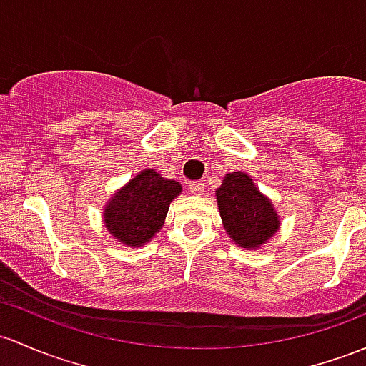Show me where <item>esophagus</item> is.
I'll return each instance as SVG.
<instances>
[{"label":"esophagus","instance_id":"1","mask_svg":"<svg viewBox=\"0 0 366 366\" xmlns=\"http://www.w3.org/2000/svg\"><path fill=\"white\" fill-rule=\"evenodd\" d=\"M204 188H206V184L202 182H192L188 184V190H190L192 195H200L204 192Z\"/></svg>","mask_w":366,"mask_h":366}]
</instances>
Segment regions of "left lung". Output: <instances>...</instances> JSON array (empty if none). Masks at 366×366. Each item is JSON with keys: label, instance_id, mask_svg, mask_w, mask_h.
Returning a JSON list of instances; mask_svg holds the SVG:
<instances>
[{"label": "left lung", "instance_id": "1", "mask_svg": "<svg viewBox=\"0 0 366 366\" xmlns=\"http://www.w3.org/2000/svg\"><path fill=\"white\" fill-rule=\"evenodd\" d=\"M219 216L232 241L257 249L279 230L272 202L262 194L246 172H230L216 190Z\"/></svg>", "mask_w": 366, "mask_h": 366}]
</instances>
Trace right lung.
<instances>
[{
	"label": "right lung",
	"instance_id": "1",
	"mask_svg": "<svg viewBox=\"0 0 366 366\" xmlns=\"http://www.w3.org/2000/svg\"><path fill=\"white\" fill-rule=\"evenodd\" d=\"M179 194L178 182L162 178L155 169H144L106 204V229L125 246L147 244L162 229L169 204Z\"/></svg>",
	"mask_w": 366,
	"mask_h": 366
}]
</instances>
